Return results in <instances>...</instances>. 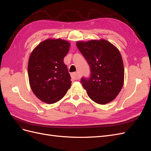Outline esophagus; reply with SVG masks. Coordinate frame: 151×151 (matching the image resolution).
<instances>
[{
  "mask_svg": "<svg viewBox=\"0 0 151 151\" xmlns=\"http://www.w3.org/2000/svg\"><path fill=\"white\" fill-rule=\"evenodd\" d=\"M71 77L74 80H78L80 79L81 76L79 75V74L78 72H74V73H72L71 74Z\"/></svg>",
  "mask_w": 151,
  "mask_h": 151,
  "instance_id": "34e87169",
  "label": "esophagus"
}]
</instances>
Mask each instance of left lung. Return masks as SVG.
<instances>
[{
  "instance_id": "left-lung-1",
  "label": "left lung",
  "mask_w": 151,
  "mask_h": 151,
  "mask_svg": "<svg viewBox=\"0 0 151 151\" xmlns=\"http://www.w3.org/2000/svg\"><path fill=\"white\" fill-rule=\"evenodd\" d=\"M77 46L90 68L89 77L81 83L94 102L105 104L119 94L124 82V67L121 54L106 40L79 42Z\"/></svg>"
}]
</instances>
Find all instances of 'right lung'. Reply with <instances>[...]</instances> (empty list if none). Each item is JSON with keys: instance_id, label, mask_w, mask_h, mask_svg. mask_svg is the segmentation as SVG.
<instances>
[{"instance_id": "add662e5", "label": "right lung", "mask_w": 151, "mask_h": 151, "mask_svg": "<svg viewBox=\"0 0 151 151\" xmlns=\"http://www.w3.org/2000/svg\"><path fill=\"white\" fill-rule=\"evenodd\" d=\"M70 43L61 39L47 40L32 52L28 62L31 88L41 101L53 104L60 100L71 86V77L63 58Z\"/></svg>"}]
</instances>
